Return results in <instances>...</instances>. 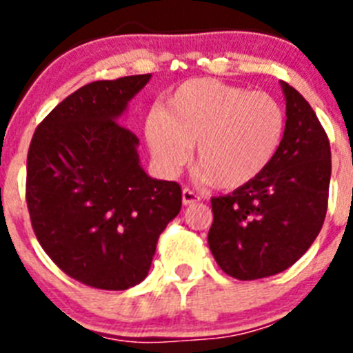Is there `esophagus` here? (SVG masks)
I'll list each match as a JSON object with an SVG mask.
<instances>
[{
  "label": "esophagus",
  "instance_id": "34e87169",
  "mask_svg": "<svg viewBox=\"0 0 353 353\" xmlns=\"http://www.w3.org/2000/svg\"><path fill=\"white\" fill-rule=\"evenodd\" d=\"M199 199H201V196L196 194V192L191 191V189H187V187L182 191V201H183V205H185V207L198 203Z\"/></svg>",
  "mask_w": 353,
  "mask_h": 353
}]
</instances>
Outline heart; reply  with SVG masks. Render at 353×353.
Instances as JSON below:
<instances>
[{"label": "heart", "instance_id": "b5f03b06", "mask_svg": "<svg viewBox=\"0 0 353 353\" xmlns=\"http://www.w3.org/2000/svg\"><path fill=\"white\" fill-rule=\"evenodd\" d=\"M285 127V111L269 93L189 79L173 90L166 108L148 114L145 129L152 155L166 173L182 170L196 145L201 176L230 191L267 171Z\"/></svg>", "mask_w": 353, "mask_h": 353}]
</instances>
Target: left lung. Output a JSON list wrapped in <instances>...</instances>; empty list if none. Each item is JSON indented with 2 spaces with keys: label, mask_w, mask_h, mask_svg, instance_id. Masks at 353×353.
I'll use <instances>...</instances> for the list:
<instances>
[{
  "label": "left lung",
  "mask_w": 353,
  "mask_h": 353,
  "mask_svg": "<svg viewBox=\"0 0 353 353\" xmlns=\"http://www.w3.org/2000/svg\"><path fill=\"white\" fill-rule=\"evenodd\" d=\"M286 127L276 159L256 180L212 198L208 245L228 276L251 281L279 274L304 254L323 226L330 145L304 97L281 81Z\"/></svg>",
  "instance_id": "left-lung-1"
}]
</instances>
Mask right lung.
Listing matches in <instances>:
<instances>
[{"instance_id": "add662e5", "label": "right lung", "mask_w": 353, "mask_h": 353, "mask_svg": "<svg viewBox=\"0 0 353 353\" xmlns=\"http://www.w3.org/2000/svg\"><path fill=\"white\" fill-rule=\"evenodd\" d=\"M150 77L79 88L43 118L28 152L33 232L67 276L93 288L139 285L159 235L182 208L179 183L148 176L139 139L118 123Z\"/></svg>"}]
</instances>
